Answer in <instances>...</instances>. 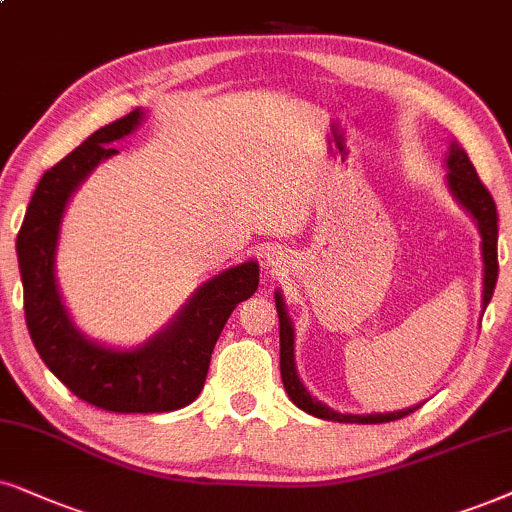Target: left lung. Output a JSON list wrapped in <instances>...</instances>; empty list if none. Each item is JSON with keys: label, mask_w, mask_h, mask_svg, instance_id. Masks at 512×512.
Wrapping results in <instances>:
<instances>
[{"label": "left lung", "mask_w": 512, "mask_h": 512, "mask_svg": "<svg viewBox=\"0 0 512 512\" xmlns=\"http://www.w3.org/2000/svg\"><path fill=\"white\" fill-rule=\"evenodd\" d=\"M449 186L454 191V196L461 200L465 208L470 210V215L477 219L482 234V257H484V307H487L491 295H494L496 278H498V215H496V203L491 198L487 186L482 184V179L477 177L475 167H472L468 153L456 144H451L449 160ZM276 309H278V328H281V378L283 387H286L288 397L300 406L302 411L312 413L316 418L323 420H338V423H361V425H375V423H390V420H399L409 416L420 406L413 409L397 411V413H371V416H345V413H335L323 406L321 401L312 399V394L304 390L295 373V361H293V326H290L286 309H283L281 295H276Z\"/></svg>", "instance_id": "8db88e82"}]
</instances>
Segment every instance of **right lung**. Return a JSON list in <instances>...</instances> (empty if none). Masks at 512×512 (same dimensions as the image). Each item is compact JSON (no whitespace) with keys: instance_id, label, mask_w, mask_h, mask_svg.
<instances>
[{"instance_id":"1","label":"right lung","mask_w":512,"mask_h":512,"mask_svg":"<svg viewBox=\"0 0 512 512\" xmlns=\"http://www.w3.org/2000/svg\"><path fill=\"white\" fill-rule=\"evenodd\" d=\"M141 111L96 129L61 163L42 174L16 238L23 309L30 338L49 371L75 397L103 411L165 413L191 404L208 378L210 357L238 302L260 283L255 262L226 269L193 295L177 321L134 352L92 345L70 323L54 278L58 224L66 200L99 160L118 153L108 144L132 132Z\"/></svg>"}]
</instances>
